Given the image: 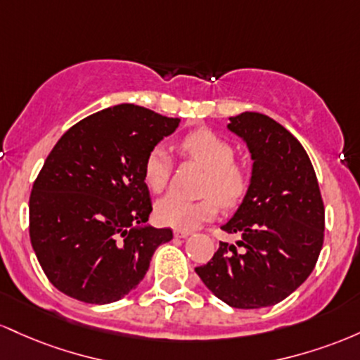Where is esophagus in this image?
I'll return each mask as SVG.
<instances>
[{
  "instance_id": "1",
  "label": "esophagus",
  "mask_w": 360,
  "mask_h": 360,
  "mask_svg": "<svg viewBox=\"0 0 360 360\" xmlns=\"http://www.w3.org/2000/svg\"><path fill=\"white\" fill-rule=\"evenodd\" d=\"M175 236L176 238H187V236H191V231H181V229H176Z\"/></svg>"
}]
</instances>
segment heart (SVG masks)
Here are the masks:
<instances>
[{"instance_id": "obj_1", "label": "heart", "mask_w": 360, "mask_h": 360, "mask_svg": "<svg viewBox=\"0 0 360 360\" xmlns=\"http://www.w3.org/2000/svg\"><path fill=\"white\" fill-rule=\"evenodd\" d=\"M180 153L205 169L202 176V199L187 200L176 195H167L156 204L155 214L161 224L169 228L191 231L204 221L212 219L217 214V202L226 209H231L245 199L252 185L248 168L234 161L231 143L209 129H199L180 141ZM172 158L163 146H155L143 163V180L151 192L165 191Z\"/></svg>"}]
</instances>
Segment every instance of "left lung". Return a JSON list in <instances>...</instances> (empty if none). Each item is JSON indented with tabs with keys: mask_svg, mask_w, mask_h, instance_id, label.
Masks as SVG:
<instances>
[{
	"mask_svg": "<svg viewBox=\"0 0 360 360\" xmlns=\"http://www.w3.org/2000/svg\"><path fill=\"white\" fill-rule=\"evenodd\" d=\"M252 153V185L211 262L195 267L209 290L238 309L272 306L292 294L320 257L325 205L308 153L284 126L258 112L229 117Z\"/></svg>",
	"mask_w": 360,
	"mask_h": 360,
	"instance_id": "left-lung-1",
	"label": "left lung"
}]
</instances>
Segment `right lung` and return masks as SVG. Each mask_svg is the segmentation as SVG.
Wrapping results in <instances>:
<instances>
[{
	"label": "right lung",
	"instance_id": "1",
	"mask_svg": "<svg viewBox=\"0 0 360 360\" xmlns=\"http://www.w3.org/2000/svg\"><path fill=\"white\" fill-rule=\"evenodd\" d=\"M180 119L120 103L84 117L52 148L30 193V243L51 284L108 304L143 281L169 228H137L153 211L143 180L149 149Z\"/></svg>",
	"mask_w": 360,
	"mask_h": 360
}]
</instances>
